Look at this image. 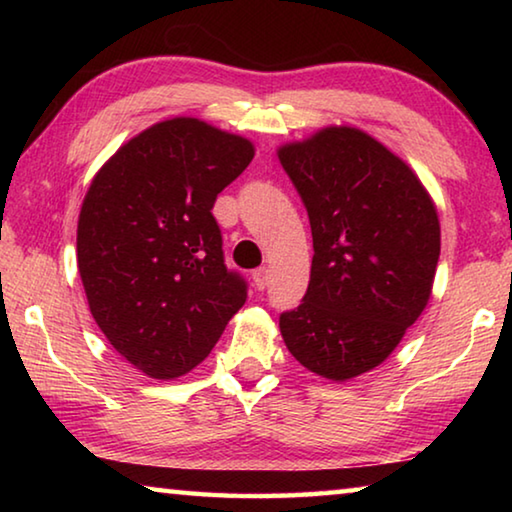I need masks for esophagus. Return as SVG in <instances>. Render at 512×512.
I'll return each mask as SVG.
<instances>
[{
	"mask_svg": "<svg viewBox=\"0 0 512 512\" xmlns=\"http://www.w3.org/2000/svg\"><path fill=\"white\" fill-rule=\"evenodd\" d=\"M253 282H255V287L259 291H264L268 287V268L266 266L255 268V271H253Z\"/></svg>",
	"mask_w": 512,
	"mask_h": 512,
	"instance_id": "34e87169",
	"label": "esophagus"
}]
</instances>
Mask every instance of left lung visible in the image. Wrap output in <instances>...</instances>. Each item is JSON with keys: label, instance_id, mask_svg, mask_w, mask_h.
<instances>
[{"label": "left lung", "instance_id": "1", "mask_svg": "<svg viewBox=\"0 0 512 512\" xmlns=\"http://www.w3.org/2000/svg\"><path fill=\"white\" fill-rule=\"evenodd\" d=\"M277 158L314 237L309 287L280 316L282 339L307 370L352 379L379 366L427 307L436 205L409 164L359 128H323Z\"/></svg>", "mask_w": 512, "mask_h": 512}]
</instances>
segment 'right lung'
Returning <instances> with one entry per match:
<instances>
[{
	"mask_svg": "<svg viewBox=\"0 0 512 512\" xmlns=\"http://www.w3.org/2000/svg\"><path fill=\"white\" fill-rule=\"evenodd\" d=\"M246 137L173 117L128 140L92 178L76 257L94 320L153 379L201 363L248 287L228 271L212 207L250 160Z\"/></svg>",
	"mask_w": 512,
	"mask_h": 512,
	"instance_id": "add662e5",
	"label": "right lung"
}]
</instances>
